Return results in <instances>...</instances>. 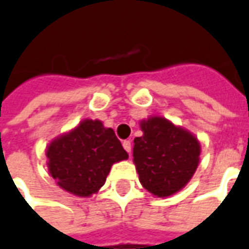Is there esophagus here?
I'll return each mask as SVG.
<instances>
[{"mask_svg":"<svg viewBox=\"0 0 249 249\" xmlns=\"http://www.w3.org/2000/svg\"><path fill=\"white\" fill-rule=\"evenodd\" d=\"M123 146H124V149L128 151L129 154L132 153V143H130V141H124L123 142Z\"/></svg>","mask_w":249,"mask_h":249,"instance_id":"obj_1","label":"esophagus"}]
</instances>
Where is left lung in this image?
Wrapping results in <instances>:
<instances>
[{
	"mask_svg": "<svg viewBox=\"0 0 249 249\" xmlns=\"http://www.w3.org/2000/svg\"><path fill=\"white\" fill-rule=\"evenodd\" d=\"M143 134L134 138L133 162L145 189L158 197L179 192L195 174L200 160V142L192 133L164 117L141 123Z\"/></svg>",
	"mask_w": 249,
	"mask_h": 249,
	"instance_id": "8db88e82",
	"label": "left lung"
}]
</instances>
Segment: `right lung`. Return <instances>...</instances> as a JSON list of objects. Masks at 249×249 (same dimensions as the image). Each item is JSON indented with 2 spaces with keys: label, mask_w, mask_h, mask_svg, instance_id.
Masks as SVG:
<instances>
[{
  "label": "right lung",
  "mask_w": 249,
  "mask_h": 249,
  "mask_svg": "<svg viewBox=\"0 0 249 249\" xmlns=\"http://www.w3.org/2000/svg\"><path fill=\"white\" fill-rule=\"evenodd\" d=\"M48 171L66 192L91 196L103 187L113 163L128 159L113 129L99 120H85L53 140L47 149Z\"/></svg>",
  "instance_id": "right-lung-1"
}]
</instances>
